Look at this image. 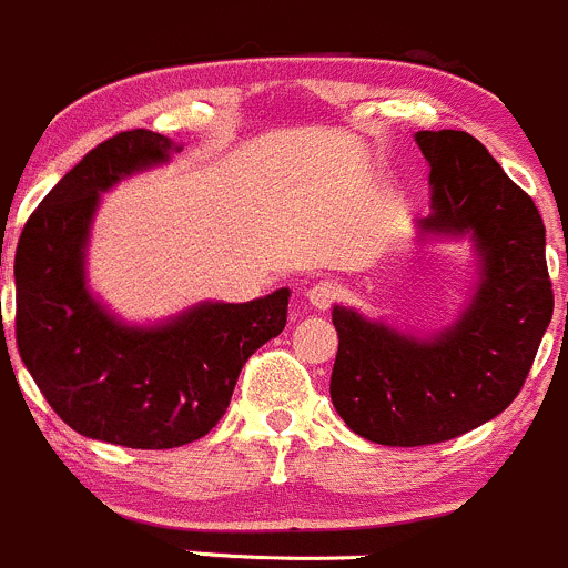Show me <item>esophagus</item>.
Masks as SVG:
<instances>
[{"instance_id":"1","label":"esophagus","mask_w":568,"mask_h":568,"mask_svg":"<svg viewBox=\"0 0 568 568\" xmlns=\"http://www.w3.org/2000/svg\"><path fill=\"white\" fill-rule=\"evenodd\" d=\"M339 297V286L334 282H320L314 286H308L306 290V301L308 306L317 308V312H325V308H331V303Z\"/></svg>"}]
</instances>
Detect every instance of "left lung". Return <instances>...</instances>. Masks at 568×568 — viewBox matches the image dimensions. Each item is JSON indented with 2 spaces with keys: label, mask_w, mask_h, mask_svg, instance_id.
Here are the masks:
<instances>
[{
  "label": "left lung",
  "mask_w": 568,
  "mask_h": 568,
  "mask_svg": "<svg viewBox=\"0 0 568 568\" xmlns=\"http://www.w3.org/2000/svg\"><path fill=\"white\" fill-rule=\"evenodd\" d=\"M430 165L428 237H473V303L450 328L419 339L334 306L331 400L353 434L386 447L456 439L514 403L552 320L547 234L536 204L480 140L458 129L417 132Z\"/></svg>",
  "instance_id": "8db88e82"
}]
</instances>
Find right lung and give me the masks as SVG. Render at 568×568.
Listing matches in <instances>:
<instances>
[{
	"mask_svg": "<svg viewBox=\"0 0 568 568\" xmlns=\"http://www.w3.org/2000/svg\"><path fill=\"white\" fill-rule=\"evenodd\" d=\"M179 149L149 129L99 143L49 190L16 248L21 362L69 428L132 450L210 434L251 353L286 325V286L248 303H199L149 328L121 323L88 292L85 248L101 193Z\"/></svg>",
	"mask_w": 568,
	"mask_h": 568,
	"instance_id": "right-lung-1",
	"label": "right lung"
}]
</instances>
